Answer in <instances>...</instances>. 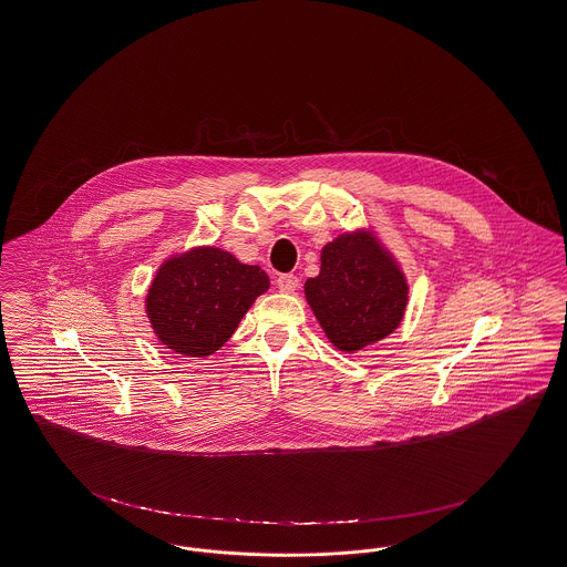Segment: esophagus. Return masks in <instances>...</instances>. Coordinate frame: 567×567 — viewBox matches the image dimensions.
Instances as JSON below:
<instances>
[{
	"label": "esophagus",
	"instance_id": "1",
	"mask_svg": "<svg viewBox=\"0 0 567 567\" xmlns=\"http://www.w3.org/2000/svg\"><path fill=\"white\" fill-rule=\"evenodd\" d=\"M277 288L281 292H295L299 288V277L292 275V272H286V275H279L277 277Z\"/></svg>",
	"mask_w": 567,
	"mask_h": 567
}]
</instances>
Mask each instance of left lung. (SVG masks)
I'll return each mask as SVG.
<instances>
[{
	"mask_svg": "<svg viewBox=\"0 0 567 567\" xmlns=\"http://www.w3.org/2000/svg\"><path fill=\"white\" fill-rule=\"evenodd\" d=\"M320 262L318 277L305 281V299L336 348L357 352L400 327L409 284L374 234H340L324 245Z\"/></svg>",
	"mask_w": 567,
	"mask_h": 567,
	"instance_id": "left-lung-1",
	"label": "left lung"
}]
</instances>
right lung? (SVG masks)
<instances>
[{"label": "right lung", "instance_id": "obj_1", "mask_svg": "<svg viewBox=\"0 0 567 567\" xmlns=\"http://www.w3.org/2000/svg\"><path fill=\"white\" fill-rule=\"evenodd\" d=\"M270 281L219 247H195L165 260L152 279L146 313L158 341L185 357H208L226 343Z\"/></svg>", "mask_w": 567, "mask_h": 567}]
</instances>
